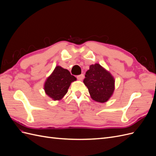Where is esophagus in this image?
I'll use <instances>...</instances> for the list:
<instances>
[{
    "label": "esophagus",
    "mask_w": 156,
    "mask_h": 156,
    "mask_svg": "<svg viewBox=\"0 0 156 156\" xmlns=\"http://www.w3.org/2000/svg\"><path fill=\"white\" fill-rule=\"evenodd\" d=\"M84 77V75L83 74H81V75H79L77 76V78L78 80H79V81H82Z\"/></svg>",
    "instance_id": "34e87169"
}]
</instances>
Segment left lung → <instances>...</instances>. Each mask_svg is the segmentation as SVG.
Instances as JSON below:
<instances>
[{"label":"left lung","mask_w":156,"mask_h":156,"mask_svg":"<svg viewBox=\"0 0 156 156\" xmlns=\"http://www.w3.org/2000/svg\"><path fill=\"white\" fill-rule=\"evenodd\" d=\"M83 83L94 101L104 103L111 98L115 90V79L99 64L91 65L85 73Z\"/></svg>","instance_id":"8db88e82"}]
</instances>
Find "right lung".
<instances>
[{
	"label": "right lung",
	"instance_id": "add662e5",
	"mask_svg": "<svg viewBox=\"0 0 156 156\" xmlns=\"http://www.w3.org/2000/svg\"><path fill=\"white\" fill-rule=\"evenodd\" d=\"M73 75L68 69L56 66L45 81V93L54 100H60L67 93L71 83L75 81Z\"/></svg>",
	"mask_w": 156,
	"mask_h": 156
}]
</instances>
